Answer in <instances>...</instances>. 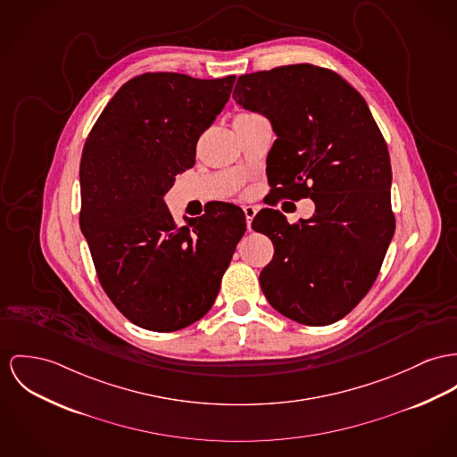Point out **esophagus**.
Instances as JSON below:
<instances>
[{
    "label": "esophagus",
    "instance_id": "esophagus-1",
    "mask_svg": "<svg viewBox=\"0 0 457 457\" xmlns=\"http://www.w3.org/2000/svg\"><path fill=\"white\" fill-rule=\"evenodd\" d=\"M244 212H245L246 228H248V229H252V219L255 217L257 209H255V207H252V205H246V207H244Z\"/></svg>",
    "mask_w": 457,
    "mask_h": 457
}]
</instances>
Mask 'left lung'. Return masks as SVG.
<instances>
[{
    "mask_svg": "<svg viewBox=\"0 0 457 457\" xmlns=\"http://www.w3.org/2000/svg\"><path fill=\"white\" fill-rule=\"evenodd\" d=\"M233 99L273 125L275 191L316 207L294 224L273 209L255 215L252 229L275 246L261 288L281 315L330 325L367 295L395 233L386 141L365 99L327 68L304 62L244 74Z\"/></svg>",
    "mask_w": 457,
    "mask_h": 457,
    "instance_id": "1",
    "label": "left lung"
}]
</instances>
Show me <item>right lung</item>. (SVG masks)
Listing matches in <instances>:
<instances>
[{
    "instance_id": "obj_1",
    "label": "right lung",
    "mask_w": 457,
    "mask_h": 457,
    "mask_svg": "<svg viewBox=\"0 0 457 457\" xmlns=\"http://www.w3.org/2000/svg\"><path fill=\"white\" fill-rule=\"evenodd\" d=\"M235 78L139 74L85 141L79 226L107 297L142 328L174 332L207 315L245 233L237 205L217 204L179 226L163 202L177 174L195 165L196 142Z\"/></svg>"
}]
</instances>
